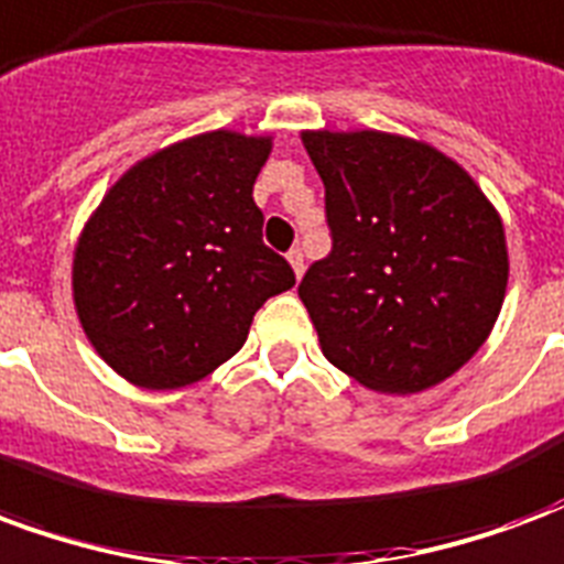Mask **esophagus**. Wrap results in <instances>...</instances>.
Listing matches in <instances>:
<instances>
[{"instance_id":"34e87169","label":"esophagus","mask_w":564,"mask_h":564,"mask_svg":"<svg viewBox=\"0 0 564 564\" xmlns=\"http://www.w3.org/2000/svg\"><path fill=\"white\" fill-rule=\"evenodd\" d=\"M286 259H290V265H293L295 278H302V274H305V253H302V247H293V250L286 253Z\"/></svg>"}]
</instances>
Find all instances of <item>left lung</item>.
<instances>
[{"label":"left lung","instance_id":"left-lung-1","mask_svg":"<svg viewBox=\"0 0 564 564\" xmlns=\"http://www.w3.org/2000/svg\"><path fill=\"white\" fill-rule=\"evenodd\" d=\"M332 250L299 283L332 366L378 392H420L492 332L508 247L468 172L387 132H305Z\"/></svg>","mask_w":564,"mask_h":564}]
</instances>
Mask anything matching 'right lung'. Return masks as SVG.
Returning a JSON list of instances; mask_svg holds the SVG:
<instances>
[{
    "mask_svg": "<svg viewBox=\"0 0 564 564\" xmlns=\"http://www.w3.org/2000/svg\"><path fill=\"white\" fill-rule=\"evenodd\" d=\"M271 139L208 132L132 165L75 250L80 326L144 390L196 383L241 350L290 262L262 241L253 184Z\"/></svg>",
    "mask_w": 564,
    "mask_h": 564,
    "instance_id": "obj_1",
    "label": "right lung"
}]
</instances>
